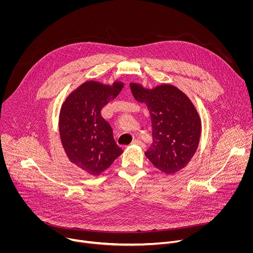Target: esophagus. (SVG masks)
<instances>
[{
	"label": "esophagus",
	"instance_id": "34e87169",
	"mask_svg": "<svg viewBox=\"0 0 253 253\" xmlns=\"http://www.w3.org/2000/svg\"><path fill=\"white\" fill-rule=\"evenodd\" d=\"M132 144H135V145H139V146H142V147L145 146V144H144V143H143L141 140H139V139H135V140H133Z\"/></svg>",
	"mask_w": 253,
	"mask_h": 253
}]
</instances>
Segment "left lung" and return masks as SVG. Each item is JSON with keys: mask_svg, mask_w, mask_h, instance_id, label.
I'll list each match as a JSON object with an SVG mask.
<instances>
[{"mask_svg": "<svg viewBox=\"0 0 253 253\" xmlns=\"http://www.w3.org/2000/svg\"><path fill=\"white\" fill-rule=\"evenodd\" d=\"M134 98L148 107L153 143L145 152L152 164L166 174H174L191 160L201 133V121L189 98L172 85L149 90L131 83Z\"/></svg>", "mask_w": 253, "mask_h": 253, "instance_id": "left-lung-1", "label": "left lung"}]
</instances>
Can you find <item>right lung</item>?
I'll return each instance as SVG.
<instances>
[{
    "instance_id": "right-lung-1",
    "label": "right lung",
    "mask_w": 253,
    "mask_h": 253,
    "mask_svg": "<svg viewBox=\"0 0 253 253\" xmlns=\"http://www.w3.org/2000/svg\"><path fill=\"white\" fill-rule=\"evenodd\" d=\"M123 83L112 86L89 81L72 92L62 105L59 131L69 160L91 175L109 168L123 150L117 145L102 108L118 96Z\"/></svg>"
}]
</instances>
